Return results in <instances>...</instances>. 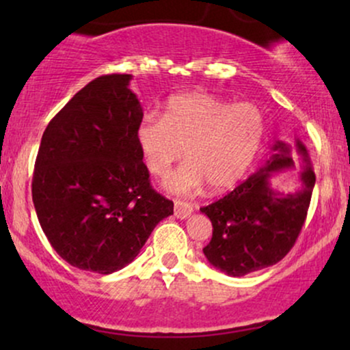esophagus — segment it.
I'll return each mask as SVG.
<instances>
[{"label":"esophagus","instance_id":"obj_1","mask_svg":"<svg viewBox=\"0 0 350 350\" xmlns=\"http://www.w3.org/2000/svg\"><path fill=\"white\" fill-rule=\"evenodd\" d=\"M192 212V206L189 202H184V200H174V215L178 219H187Z\"/></svg>","mask_w":350,"mask_h":350}]
</instances>
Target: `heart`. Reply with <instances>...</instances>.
<instances>
[{"label": "heart", "mask_w": 350, "mask_h": 350, "mask_svg": "<svg viewBox=\"0 0 350 350\" xmlns=\"http://www.w3.org/2000/svg\"><path fill=\"white\" fill-rule=\"evenodd\" d=\"M265 131V118L252 103H230L208 94L176 95L164 116L146 113L136 139L148 167L166 176L186 148L187 163L166 179L171 192L189 194L204 183L224 191L243 178L252 166Z\"/></svg>", "instance_id": "b5f03b06"}]
</instances>
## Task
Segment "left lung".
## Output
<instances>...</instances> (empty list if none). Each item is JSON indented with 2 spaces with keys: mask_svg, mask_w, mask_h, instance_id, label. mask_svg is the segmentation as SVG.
Returning <instances> with one entry per match:
<instances>
[{
  "mask_svg": "<svg viewBox=\"0 0 350 350\" xmlns=\"http://www.w3.org/2000/svg\"><path fill=\"white\" fill-rule=\"evenodd\" d=\"M303 156L301 189L275 191L270 179L275 172L295 167L291 148L276 142L275 154L258 172L245 179L222 199L200 207L212 222V239L204 255L212 267L228 276H243L271 267L291 250L306 220L316 176L306 148L296 142Z\"/></svg>",
  "mask_w": 350,
  "mask_h": 350,
  "instance_id": "left-lung-1",
  "label": "left lung"
}]
</instances>
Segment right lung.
<instances>
[{
    "label": "right lung",
    "mask_w": 350,
    "mask_h": 350,
    "mask_svg": "<svg viewBox=\"0 0 350 350\" xmlns=\"http://www.w3.org/2000/svg\"><path fill=\"white\" fill-rule=\"evenodd\" d=\"M130 80L102 75L79 90L47 124L34 164L33 202L52 248L100 275L133 262L174 208L150 183Z\"/></svg>",
    "instance_id": "add662e5"
}]
</instances>
